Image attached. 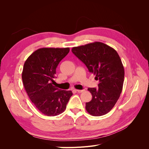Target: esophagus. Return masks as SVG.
Masks as SVG:
<instances>
[{
    "label": "esophagus",
    "instance_id": "1",
    "mask_svg": "<svg viewBox=\"0 0 149 149\" xmlns=\"http://www.w3.org/2000/svg\"><path fill=\"white\" fill-rule=\"evenodd\" d=\"M76 91H77L78 93H82V92H83V91H84V89H77L76 90Z\"/></svg>",
    "mask_w": 149,
    "mask_h": 149
}]
</instances>
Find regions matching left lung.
I'll use <instances>...</instances> for the list:
<instances>
[{
    "mask_svg": "<svg viewBox=\"0 0 149 149\" xmlns=\"http://www.w3.org/2000/svg\"><path fill=\"white\" fill-rule=\"evenodd\" d=\"M71 51L99 81L97 88L88 89L93 98L86 102V109L93 116L107 114L119 100L123 87L124 69L118 53L98 42L73 47Z\"/></svg>",
    "mask_w": 149,
    "mask_h": 149,
    "instance_id": "obj_1",
    "label": "left lung"
}]
</instances>
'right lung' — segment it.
Instances as JSON below:
<instances>
[{"label": "right lung", "instance_id": "obj_1", "mask_svg": "<svg viewBox=\"0 0 149 149\" xmlns=\"http://www.w3.org/2000/svg\"><path fill=\"white\" fill-rule=\"evenodd\" d=\"M70 52V48H43L25 61L22 74L25 91L35 107L47 116H55L66 109L73 95L71 91L54 85L56 67Z\"/></svg>", "mask_w": 149, "mask_h": 149}]
</instances>
